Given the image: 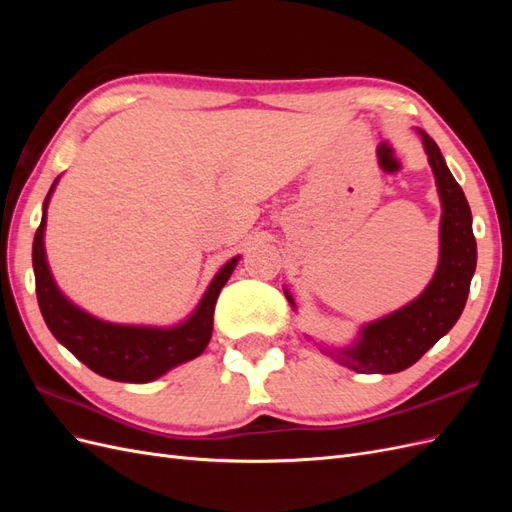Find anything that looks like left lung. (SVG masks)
<instances>
[{"mask_svg": "<svg viewBox=\"0 0 512 512\" xmlns=\"http://www.w3.org/2000/svg\"><path fill=\"white\" fill-rule=\"evenodd\" d=\"M421 136L442 200L440 265L421 297L399 312L367 324L359 344L335 354L337 361L359 374H397L414 365L453 329L468 301L476 269L472 211L438 145L423 130ZM288 301L292 303L290 297Z\"/></svg>", "mask_w": 512, "mask_h": 512, "instance_id": "1", "label": "left lung"}]
</instances>
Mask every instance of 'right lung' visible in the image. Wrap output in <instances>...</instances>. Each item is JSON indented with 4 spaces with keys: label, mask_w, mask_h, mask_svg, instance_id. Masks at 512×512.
I'll use <instances>...</instances> for the list:
<instances>
[{
    "label": "right lung",
    "mask_w": 512,
    "mask_h": 512,
    "mask_svg": "<svg viewBox=\"0 0 512 512\" xmlns=\"http://www.w3.org/2000/svg\"><path fill=\"white\" fill-rule=\"evenodd\" d=\"M55 183L51 185V192ZM51 192L44 200L42 222L34 237V273L38 305L46 327L64 344L76 359L91 371L117 382H151L166 374L168 369L185 361L196 359L207 348L213 331V309L220 297V290L228 282L230 273L237 267V258L228 260L213 277L203 301L196 312L179 327L149 329V327H123V324L102 322L85 314L72 305L53 282V275L44 256V224L46 205Z\"/></svg>",
    "instance_id": "1"
}]
</instances>
